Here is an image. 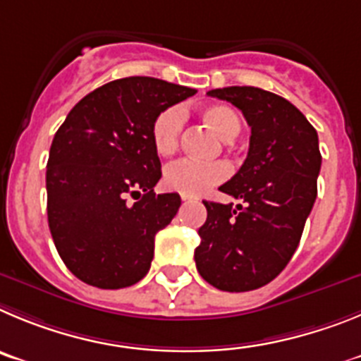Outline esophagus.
Returning <instances> with one entry per match:
<instances>
[{
	"instance_id": "34e87169",
	"label": "esophagus",
	"mask_w": 361,
	"mask_h": 361,
	"mask_svg": "<svg viewBox=\"0 0 361 361\" xmlns=\"http://www.w3.org/2000/svg\"><path fill=\"white\" fill-rule=\"evenodd\" d=\"M190 200H192V196H185V194L181 196V201H183V203H187V201H190Z\"/></svg>"
}]
</instances>
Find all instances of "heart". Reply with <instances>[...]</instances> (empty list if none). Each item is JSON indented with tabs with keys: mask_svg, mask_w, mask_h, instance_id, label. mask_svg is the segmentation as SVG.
<instances>
[{
	"mask_svg": "<svg viewBox=\"0 0 361 361\" xmlns=\"http://www.w3.org/2000/svg\"><path fill=\"white\" fill-rule=\"evenodd\" d=\"M204 124L209 126L221 140H233L241 131V122L232 108L223 104H212L201 111ZM183 129V113L180 108H165L152 120L151 140L160 157L173 154L180 144ZM230 174V165L225 161L201 164L194 160H180L169 165L164 173L165 188L185 196H200L212 187L225 181Z\"/></svg>",
	"mask_w": 361,
	"mask_h": 361,
	"instance_id": "obj_1",
	"label": "heart"
}]
</instances>
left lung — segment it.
Returning <instances> with one entry per match:
<instances>
[{"label": "left lung", "mask_w": 361, "mask_h": 361, "mask_svg": "<svg viewBox=\"0 0 361 361\" xmlns=\"http://www.w3.org/2000/svg\"><path fill=\"white\" fill-rule=\"evenodd\" d=\"M209 95L241 109L252 136L245 164L219 187L241 203L203 201L196 268L217 290H257L281 274L300 243L317 200L318 135L290 100L261 87L230 86Z\"/></svg>", "instance_id": "1"}]
</instances>
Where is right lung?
I'll list each match as a JSON object with an SVG mask.
<instances>
[{
	"instance_id": "right-lung-1",
	"label": "right lung",
	"mask_w": 361,
	"mask_h": 361,
	"mask_svg": "<svg viewBox=\"0 0 361 361\" xmlns=\"http://www.w3.org/2000/svg\"><path fill=\"white\" fill-rule=\"evenodd\" d=\"M194 93L152 77L111 80L79 100L55 133L48 226L66 268L86 284L118 290L147 275L154 235L181 204L178 194L154 192L161 164L152 120Z\"/></svg>"
}]
</instances>
